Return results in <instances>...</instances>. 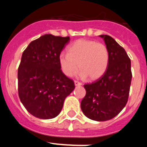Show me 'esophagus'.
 Wrapping results in <instances>:
<instances>
[{"mask_svg":"<svg viewBox=\"0 0 147 147\" xmlns=\"http://www.w3.org/2000/svg\"><path fill=\"white\" fill-rule=\"evenodd\" d=\"M74 84H75V85H76V86H80V85H82L81 82L76 81V80H75V81H74Z\"/></svg>","mask_w":147,"mask_h":147,"instance_id":"34e87169","label":"esophagus"}]
</instances>
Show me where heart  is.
Listing matches in <instances>:
<instances>
[{
  "label": "heart",
  "mask_w": 147,
  "mask_h": 147,
  "mask_svg": "<svg viewBox=\"0 0 147 147\" xmlns=\"http://www.w3.org/2000/svg\"><path fill=\"white\" fill-rule=\"evenodd\" d=\"M67 52L59 55L60 68L67 76H74L80 67L82 77L88 76L91 80H96L105 74L108 67V49L101 42L85 39L78 40L68 46Z\"/></svg>",
  "instance_id": "b5f03b06"
}]
</instances>
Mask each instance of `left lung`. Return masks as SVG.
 I'll use <instances>...</instances> for the list:
<instances>
[{
  "instance_id": "left-lung-1",
  "label": "left lung",
  "mask_w": 147,
  "mask_h": 147,
  "mask_svg": "<svg viewBox=\"0 0 147 147\" xmlns=\"http://www.w3.org/2000/svg\"><path fill=\"white\" fill-rule=\"evenodd\" d=\"M108 49L110 61L103 75L84 85L86 95L81 102L85 116L97 121L113 119L125 107L132 80L131 61L127 52L113 37L99 35Z\"/></svg>"
}]
</instances>
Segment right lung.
I'll list each match as a JSON object with an SVG mask.
<instances>
[{"mask_svg":"<svg viewBox=\"0 0 147 147\" xmlns=\"http://www.w3.org/2000/svg\"><path fill=\"white\" fill-rule=\"evenodd\" d=\"M70 37L42 35L29 43L18 67V95L30 114L41 119L55 118L75 88L62 73L59 55Z\"/></svg>","mask_w":147,"mask_h":147,"instance_id":"obj_1","label":"right lung"}]
</instances>
